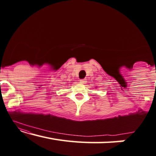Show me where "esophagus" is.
I'll use <instances>...</instances> for the list:
<instances>
[{"instance_id": "34e87169", "label": "esophagus", "mask_w": 156, "mask_h": 156, "mask_svg": "<svg viewBox=\"0 0 156 156\" xmlns=\"http://www.w3.org/2000/svg\"><path fill=\"white\" fill-rule=\"evenodd\" d=\"M79 81H80V83H83V84H85V83H87V80H86L85 78H84V79H80V80H79Z\"/></svg>"}]
</instances>
